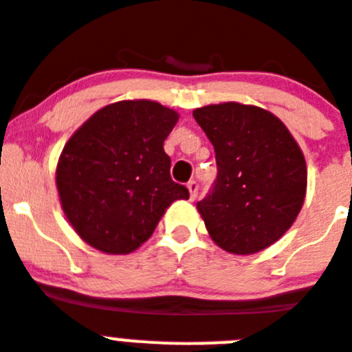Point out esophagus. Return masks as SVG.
I'll return each instance as SVG.
<instances>
[{"instance_id": "obj_1", "label": "esophagus", "mask_w": 352, "mask_h": 352, "mask_svg": "<svg viewBox=\"0 0 352 352\" xmlns=\"http://www.w3.org/2000/svg\"><path fill=\"white\" fill-rule=\"evenodd\" d=\"M198 182L196 180H189L188 182V189H189V199H195L196 195H198Z\"/></svg>"}]
</instances>
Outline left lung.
I'll list each match as a JSON object with an SVG mask.
<instances>
[{"label":"left lung","instance_id":"8db88e82","mask_svg":"<svg viewBox=\"0 0 352 352\" xmlns=\"http://www.w3.org/2000/svg\"><path fill=\"white\" fill-rule=\"evenodd\" d=\"M212 142L217 179L196 208L208 235L231 254H254L286 233L307 191L302 148L268 110L235 101L196 109Z\"/></svg>","mask_w":352,"mask_h":352}]
</instances>
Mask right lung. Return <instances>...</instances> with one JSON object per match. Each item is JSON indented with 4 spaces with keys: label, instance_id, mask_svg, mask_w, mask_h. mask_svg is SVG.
Segmentation results:
<instances>
[{
    "label": "right lung",
    "instance_id": "1",
    "mask_svg": "<svg viewBox=\"0 0 352 352\" xmlns=\"http://www.w3.org/2000/svg\"><path fill=\"white\" fill-rule=\"evenodd\" d=\"M177 121L179 113L157 101H117L66 142L56 184L66 219L84 242L128 254L148 240L175 199L189 198L170 177L163 148Z\"/></svg>",
    "mask_w": 352,
    "mask_h": 352
}]
</instances>
